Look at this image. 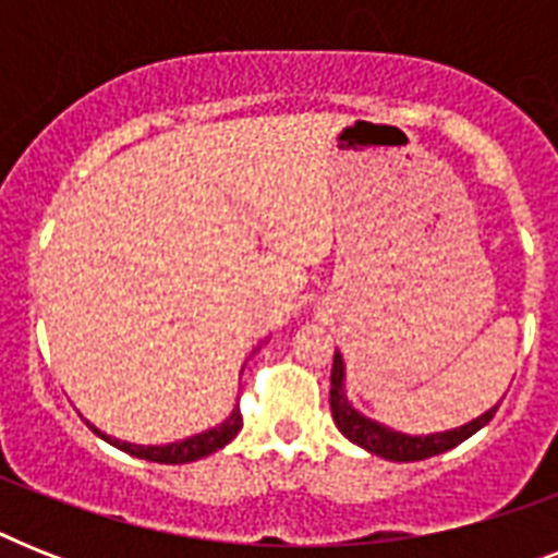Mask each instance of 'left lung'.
Wrapping results in <instances>:
<instances>
[{
    "label": "left lung",
    "instance_id": "8db88e82",
    "mask_svg": "<svg viewBox=\"0 0 558 558\" xmlns=\"http://www.w3.org/2000/svg\"><path fill=\"white\" fill-rule=\"evenodd\" d=\"M330 408L332 420L339 425V432L348 437L350 442H356L371 454H379L385 460H397V463H411V460H425L442 451L454 449L458 442L469 440L472 434L481 432L489 420L495 416L498 405H493L486 414L475 416L472 423H463L460 428H449V432H434V434H405L388 425L376 423L371 416L353 408L348 399V388H344V359L336 350L332 359V373H330Z\"/></svg>",
    "mask_w": 558,
    "mask_h": 558
}]
</instances>
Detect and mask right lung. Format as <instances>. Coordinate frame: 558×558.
Here are the masks:
<instances>
[{"instance_id":"right-lung-1","label":"right lung","mask_w":558,"mask_h":558,"mask_svg":"<svg viewBox=\"0 0 558 558\" xmlns=\"http://www.w3.org/2000/svg\"><path fill=\"white\" fill-rule=\"evenodd\" d=\"M89 428L98 434L100 440H107L109 446H116V449L126 451V454H133V458L179 466V463H193V460L208 458V454L219 451L222 446H228V442L236 437V432L243 428V414H240V405H236L234 411H231V414L222 420V423L214 425V428H208V432L193 434V437H185V440L165 442V446H138V442H126V440H118V437H109V434H104L92 423H89Z\"/></svg>"}]
</instances>
